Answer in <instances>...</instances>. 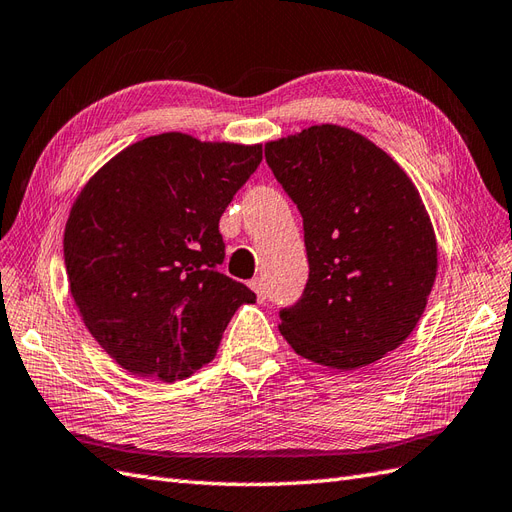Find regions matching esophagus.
Wrapping results in <instances>:
<instances>
[{
    "label": "esophagus",
    "instance_id": "esophagus-1",
    "mask_svg": "<svg viewBox=\"0 0 512 512\" xmlns=\"http://www.w3.org/2000/svg\"><path fill=\"white\" fill-rule=\"evenodd\" d=\"M250 288L256 293L258 301H265V299H267V290H265V282H262V278L250 280Z\"/></svg>",
    "mask_w": 512,
    "mask_h": 512
}]
</instances>
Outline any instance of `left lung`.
Instances as JSON below:
<instances>
[{
  "instance_id": "obj_1",
  "label": "left lung",
  "mask_w": 512,
  "mask_h": 512,
  "mask_svg": "<svg viewBox=\"0 0 512 512\" xmlns=\"http://www.w3.org/2000/svg\"><path fill=\"white\" fill-rule=\"evenodd\" d=\"M275 181L303 219L308 282L280 310L301 357L353 370L411 334L437 273V243L418 189L364 135L336 124L265 146Z\"/></svg>"
}]
</instances>
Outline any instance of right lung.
Segmentation results:
<instances>
[{"label": "right lung", "instance_id": "add662e5", "mask_svg": "<svg viewBox=\"0 0 512 512\" xmlns=\"http://www.w3.org/2000/svg\"><path fill=\"white\" fill-rule=\"evenodd\" d=\"M260 161L262 146L161 133L122 150L81 191L64 232L68 284L124 370L193 375L215 357L234 310L256 301L219 273V217Z\"/></svg>", "mask_w": 512, "mask_h": 512}]
</instances>
